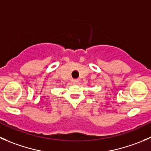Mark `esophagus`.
Returning <instances> with one entry per match:
<instances>
[{"mask_svg": "<svg viewBox=\"0 0 151 151\" xmlns=\"http://www.w3.org/2000/svg\"><path fill=\"white\" fill-rule=\"evenodd\" d=\"M79 82L78 79H73L72 80V83H77Z\"/></svg>", "mask_w": 151, "mask_h": 151, "instance_id": "esophagus-1", "label": "esophagus"}]
</instances>
